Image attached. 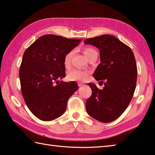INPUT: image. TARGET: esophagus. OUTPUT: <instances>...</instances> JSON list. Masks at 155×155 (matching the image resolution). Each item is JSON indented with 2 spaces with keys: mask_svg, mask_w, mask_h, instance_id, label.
Segmentation results:
<instances>
[{
  "mask_svg": "<svg viewBox=\"0 0 155 155\" xmlns=\"http://www.w3.org/2000/svg\"><path fill=\"white\" fill-rule=\"evenodd\" d=\"M78 87H82V86H83V83H78Z\"/></svg>",
  "mask_w": 155,
  "mask_h": 155,
  "instance_id": "34e87169",
  "label": "esophagus"
}]
</instances>
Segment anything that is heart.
<instances>
[{"label":"heart","instance_id":"b5f03b06","mask_svg":"<svg viewBox=\"0 0 155 155\" xmlns=\"http://www.w3.org/2000/svg\"><path fill=\"white\" fill-rule=\"evenodd\" d=\"M97 51L92 47H85L83 50L84 55L88 58L91 55ZM74 52L70 51L65 55L64 58V64L66 68H69L71 64V59L73 56ZM90 72L84 70H80V69H72L67 74V78L70 81H80L83 82L87 81L90 77Z\"/></svg>","mask_w":155,"mask_h":155}]
</instances>
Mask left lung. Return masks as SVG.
Here are the masks:
<instances>
[{
	"label": "left lung",
	"mask_w": 155,
	"mask_h": 155,
	"mask_svg": "<svg viewBox=\"0 0 155 155\" xmlns=\"http://www.w3.org/2000/svg\"><path fill=\"white\" fill-rule=\"evenodd\" d=\"M84 44L99 49L101 63L93 77L103 89L88 83L92 95L86 102L88 114L101 123L116 120L127 109L136 88L137 67L131 48L113 35L87 38Z\"/></svg>",
	"instance_id": "obj_1"
}]
</instances>
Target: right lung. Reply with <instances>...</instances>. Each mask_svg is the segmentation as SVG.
<instances>
[{
  "mask_svg": "<svg viewBox=\"0 0 155 155\" xmlns=\"http://www.w3.org/2000/svg\"><path fill=\"white\" fill-rule=\"evenodd\" d=\"M81 41L46 35L25 51L19 70L22 94L29 110L40 120L61 117L68 98L78 88L74 81L59 80L66 77L65 55Z\"/></svg>",
  "mask_w": 155,
  "mask_h": 155,
  "instance_id": "right-lung-1",
  "label": "right lung"
}]
</instances>
